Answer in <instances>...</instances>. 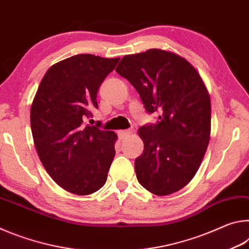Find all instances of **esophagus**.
<instances>
[{"instance_id":"obj_1","label":"esophagus","mask_w":249,"mask_h":249,"mask_svg":"<svg viewBox=\"0 0 249 249\" xmlns=\"http://www.w3.org/2000/svg\"><path fill=\"white\" fill-rule=\"evenodd\" d=\"M129 134H130V130H128V129L120 130V132H119V137H120V140H124V138H126L127 136H129Z\"/></svg>"}]
</instances>
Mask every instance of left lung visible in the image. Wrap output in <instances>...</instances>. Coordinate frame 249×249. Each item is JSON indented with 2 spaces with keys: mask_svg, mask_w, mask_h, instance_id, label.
I'll return each mask as SVG.
<instances>
[{
  "mask_svg": "<svg viewBox=\"0 0 249 249\" xmlns=\"http://www.w3.org/2000/svg\"><path fill=\"white\" fill-rule=\"evenodd\" d=\"M115 71L136 89L147 113L160 114L138 129L144 142L135 159L138 182L157 196L179 191L196 174L210 141V95L200 74L161 49L124 56Z\"/></svg>",
  "mask_w": 249,
  "mask_h": 249,
  "instance_id": "left-lung-1",
  "label": "left lung"
}]
</instances>
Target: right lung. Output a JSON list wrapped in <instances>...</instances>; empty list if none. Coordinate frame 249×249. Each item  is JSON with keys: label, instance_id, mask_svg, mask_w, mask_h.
<instances>
[{"label": "right lung", "instance_id": "right-lung-1", "mask_svg": "<svg viewBox=\"0 0 249 249\" xmlns=\"http://www.w3.org/2000/svg\"><path fill=\"white\" fill-rule=\"evenodd\" d=\"M120 58L75 54L50 67L34 98L31 127L37 153L54 182L79 196L107 182L116 134L90 126L96 94Z\"/></svg>", "mask_w": 249, "mask_h": 249}]
</instances>
